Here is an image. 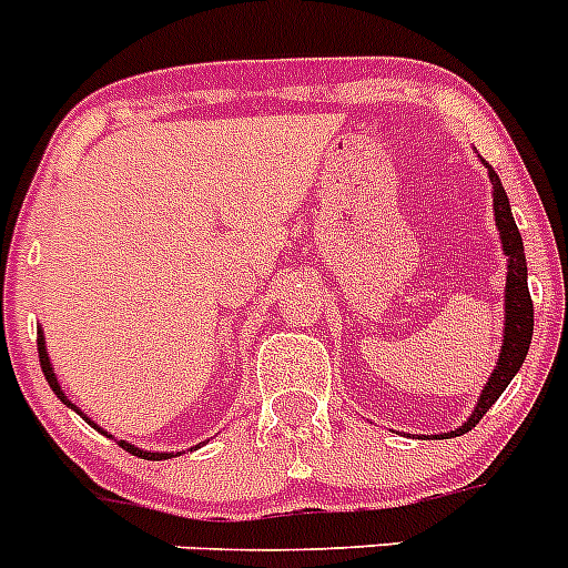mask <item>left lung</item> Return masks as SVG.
Returning <instances> with one entry per match:
<instances>
[{"label": "left lung", "instance_id": "8db88e82", "mask_svg": "<svg viewBox=\"0 0 568 568\" xmlns=\"http://www.w3.org/2000/svg\"><path fill=\"white\" fill-rule=\"evenodd\" d=\"M490 182H493V210H496V226H499L501 246L507 254V294H505V342H501L499 364L493 369L490 381L481 389L479 404H476L474 415L468 417V423L457 428V432L445 434V437H459V434L470 432L476 423L485 417V412L490 409L496 400H499L501 392L507 389V384L513 381V375L521 369L524 358H527L529 342H532V296L527 288V260H524V243L521 232H518L516 221H513L510 201H507L505 187H501L499 176L493 168ZM443 437V434H439Z\"/></svg>", "mask_w": 568, "mask_h": 568}]
</instances>
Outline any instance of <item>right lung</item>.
<instances>
[{
  "label": "right lung",
  "instance_id": "obj_1",
  "mask_svg": "<svg viewBox=\"0 0 568 568\" xmlns=\"http://www.w3.org/2000/svg\"><path fill=\"white\" fill-rule=\"evenodd\" d=\"M39 362H41V373H44V378H47V384H50V389L55 392L58 397H61L63 404L67 406H72V400H69L67 395H63V389L61 386H58V378H55V373H52V364H50V356H47V347H44V336H41V331H39ZM72 409H75V406H72ZM78 412V409H75ZM87 423H92L87 417ZM94 426V423H92ZM98 428V426H94ZM105 434V432H103ZM116 445H120V448H125V452L129 454H134V457H140V459H168L171 457V454H151V452H142V448H134V445L131 443H125V439H116Z\"/></svg>",
  "mask_w": 568,
  "mask_h": 568
}]
</instances>
